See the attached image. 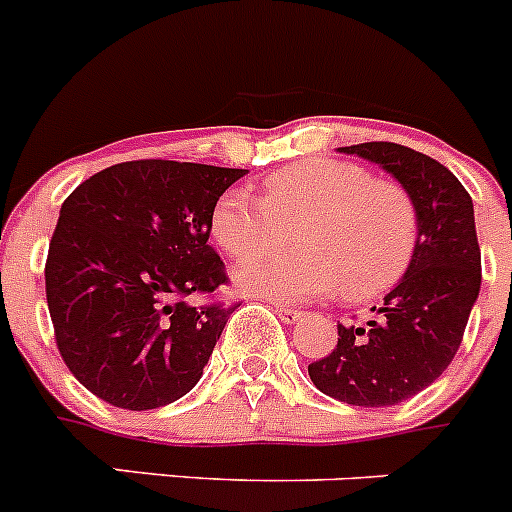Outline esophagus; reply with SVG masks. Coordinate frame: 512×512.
<instances>
[{
	"instance_id": "obj_1",
	"label": "esophagus",
	"mask_w": 512,
	"mask_h": 512,
	"mask_svg": "<svg viewBox=\"0 0 512 512\" xmlns=\"http://www.w3.org/2000/svg\"><path fill=\"white\" fill-rule=\"evenodd\" d=\"M275 313L280 315V321L283 323H298L300 318H303V310L285 308V305H275Z\"/></svg>"
}]
</instances>
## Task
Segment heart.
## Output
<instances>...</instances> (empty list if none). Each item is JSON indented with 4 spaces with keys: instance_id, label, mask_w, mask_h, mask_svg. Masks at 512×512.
Here are the masks:
<instances>
[{
    "instance_id": "heart-1",
    "label": "heart",
    "mask_w": 512,
    "mask_h": 512,
    "mask_svg": "<svg viewBox=\"0 0 512 512\" xmlns=\"http://www.w3.org/2000/svg\"><path fill=\"white\" fill-rule=\"evenodd\" d=\"M295 226L298 253L261 252L282 244ZM212 234L227 255H253L234 272L242 293L308 303L341 288L343 298L369 300L407 275L419 217L412 194L396 181L371 179L353 161L303 159L267 174L260 197L224 191L212 209Z\"/></svg>"
}]
</instances>
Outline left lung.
Wrapping results in <instances>:
<instances>
[{
    "instance_id": "8db88e82",
    "label": "left lung",
    "mask_w": 512,
    "mask_h": 512,
    "mask_svg": "<svg viewBox=\"0 0 512 512\" xmlns=\"http://www.w3.org/2000/svg\"><path fill=\"white\" fill-rule=\"evenodd\" d=\"M384 166L412 194L419 240L407 275L366 328L338 323V346L308 366L323 394L353 407H394L452 364L482 283L472 197L432 156L389 141L341 148Z\"/></svg>"
}]
</instances>
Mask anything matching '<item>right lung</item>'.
I'll return each instance as SVG.
<instances>
[{"label":"right lung","instance_id":"right-lung-1","mask_svg":"<svg viewBox=\"0 0 512 512\" xmlns=\"http://www.w3.org/2000/svg\"><path fill=\"white\" fill-rule=\"evenodd\" d=\"M245 169L141 159L108 166L62 202L45 262L55 343L75 379L143 412L194 389L229 313L212 209Z\"/></svg>","mask_w":512,"mask_h":512}]
</instances>
